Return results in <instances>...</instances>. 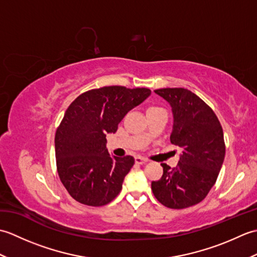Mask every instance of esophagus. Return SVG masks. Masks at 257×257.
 Listing matches in <instances>:
<instances>
[{"label":"esophagus","instance_id":"esophagus-1","mask_svg":"<svg viewBox=\"0 0 257 257\" xmlns=\"http://www.w3.org/2000/svg\"><path fill=\"white\" fill-rule=\"evenodd\" d=\"M135 161H136V163H138V165H145V163L148 162V160L145 159V158H143V157H136Z\"/></svg>","mask_w":257,"mask_h":257}]
</instances>
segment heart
<instances>
[{
	"instance_id": "heart-1",
	"label": "heart",
	"mask_w": 257,
	"mask_h": 257,
	"mask_svg": "<svg viewBox=\"0 0 257 257\" xmlns=\"http://www.w3.org/2000/svg\"><path fill=\"white\" fill-rule=\"evenodd\" d=\"M155 109H159V108H157V107H150V108H148V110H147V111H149V110H155Z\"/></svg>"
}]
</instances>
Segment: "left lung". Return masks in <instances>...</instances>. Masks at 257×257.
Instances as JSON below:
<instances>
[{"label":"left lung","mask_w":257,"mask_h":257,"mask_svg":"<svg viewBox=\"0 0 257 257\" xmlns=\"http://www.w3.org/2000/svg\"><path fill=\"white\" fill-rule=\"evenodd\" d=\"M171 107V144L180 152L177 168L161 163L163 174L151 182L156 199L170 209L198 204L214 185L225 156L223 130L212 109L184 88L155 90Z\"/></svg>","instance_id":"obj_1"}]
</instances>
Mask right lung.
Returning a JSON list of instances; mask_svg holds the SVG:
<instances>
[{"instance_id": "1", "label": "right lung", "mask_w": 257, "mask_h": 257, "mask_svg": "<svg viewBox=\"0 0 257 257\" xmlns=\"http://www.w3.org/2000/svg\"><path fill=\"white\" fill-rule=\"evenodd\" d=\"M151 95L148 88L108 86L91 89L70 103L55 135L58 176L68 193L80 203L108 204L119 194L135 165L132 156H110L106 136L133 108Z\"/></svg>"}]
</instances>
